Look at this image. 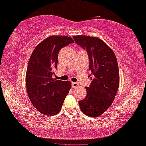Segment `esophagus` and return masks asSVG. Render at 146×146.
Here are the masks:
<instances>
[{
  "instance_id": "34e87169",
  "label": "esophagus",
  "mask_w": 146,
  "mask_h": 146,
  "mask_svg": "<svg viewBox=\"0 0 146 146\" xmlns=\"http://www.w3.org/2000/svg\"><path fill=\"white\" fill-rule=\"evenodd\" d=\"M72 86L73 88H76L77 87H78V86H79V83H77V82H72Z\"/></svg>"
}]
</instances>
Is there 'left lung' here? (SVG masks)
<instances>
[{"label": "left lung", "mask_w": 146, "mask_h": 146, "mask_svg": "<svg viewBox=\"0 0 146 146\" xmlns=\"http://www.w3.org/2000/svg\"><path fill=\"white\" fill-rule=\"evenodd\" d=\"M73 38L87 51L89 69L93 75L90 86L86 88L87 95L79 102V107L83 113L96 117L109 108L118 91L120 76L117 58L110 47L99 38L77 35Z\"/></svg>", "instance_id": "8db88e82"}]
</instances>
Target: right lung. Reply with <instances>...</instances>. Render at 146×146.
I'll list each match as a JSON object with an SVG mask.
<instances>
[{"instance_id":"1","label":"right lung","mask_w":146,"mask_h":146,"mask_svg":"<svg viewBox=\"0 0 146 146\" xmlns=\"http://www.w3.org/2000/svg\"><path fill=\"white\" fill-rule=\"evenodd\" d=\"M74 41L66 36H50L35 47L29 58L26 73V90L36 109L53 116L60 111L71 88L70 81L52 77L56 69L60 49Z\"/></svg>"}]
</instances>
